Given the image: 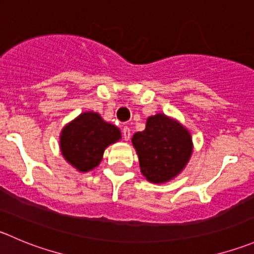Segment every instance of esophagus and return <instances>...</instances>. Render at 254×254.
Returning <instances> with one entry per match:
<instances>
[{
    "label": "esophagus",
    "instance_id": "34e87169",
    "mask_svg": "<svg viewBox=\"0 0 254 254\" xmlns=\"http://www.w3.org/2000/svg\"><path fill=\"white\" fill-rule=\"evenodd\" d=\"M130 136H131V132H130V129L127 127H124V129H123V137H124L125 141H127V140L130 139Z\"/></svg>",
    "mask_w": 254,
    "mask_h": 254
}]
</instances>
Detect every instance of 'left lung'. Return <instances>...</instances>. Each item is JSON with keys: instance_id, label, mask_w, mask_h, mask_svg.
Wrapping results in <instances>:
<instances>
[{"instance_id": "obj_1", "label": "left lung", "mask_w": 254, "mask_h": 254, "mask_svg": "<svg viewBox=\"0 0 254 254\" xmlns=\"http://www.w3.org/2000/svg\"><path fill=\"white\" fill-rule=\"evenodd\" d=\"M141 174L152 184H164L176 177L192 155L189 130L165 114L147 118L144 131L131 139Z\"/></svg>"}]
</instances>
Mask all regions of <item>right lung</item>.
<instances>
[{"label":"right lung","mask_w":254,"mask_h":254,"mask_svg":"<svg viewBox=\"0 0 254 254\" xmlns=\"http://www.w3.org/2000/svg\"><path fill=\"white\" fill-rule=\"evenodd\" d=\"M120 139L115 125L98 113L85 112L63 127L59 142L63 157L78 171L88 172L100 164L104 150Z\"/></svg>","instance_id":"add662e5"}]
</instances>
